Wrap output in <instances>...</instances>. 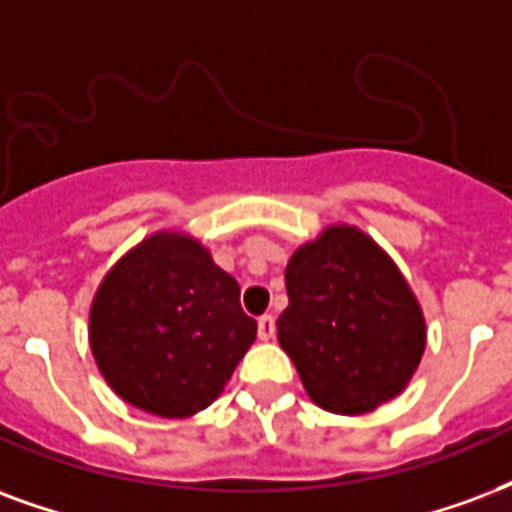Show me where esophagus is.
Returning a JSON list of instances; mask_svg holds the SVG:
<instances>
[{
    "instance_id": "1",
    "label": "esophagus",
    "mask_w": 512,
    "mask_h": 512,
    "mask_svg": "<svg viewBox=\"0 0 512 512\" xmlns=\"http://www.w3.org/2000/svg\"><path fill=\"white\" fill-rule=\"evenodd\" d=\"M276 333V323L271 314H263V317H257V336L263 339V342H268V339H274Z\"/></svg>"
}]
</instances>
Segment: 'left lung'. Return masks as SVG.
I'll return each instance as SVG.
<instances>
[{
  "label": "left lung",
  "mask_w": 512,
  "mask_h": 512,
  "mask_svg": "<svg viewBox=\"0 0 512 512\" xmlns=\"http://www.w3.org/2000/svg\"><path fill=\"white\" fill-rule=\"evenodd\" d=\"M290 304L276 320L309 399L363 415L399 396L426 350L418 298L391 257L352 225L325 227L285 271Z\"/></svg>",
  "instance_id": "left-lung-1"
}]
</instances>
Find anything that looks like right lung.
I'll use <instances>...</instances> for the list:
<instances>
[{
  "label": "right lung",
  "mask_w": 512,
  "mask_h": 512,
  "mask_svg": "<svg viewBox=\"0 0 512 512\" xmlns=\"http://www.w3.org/2000/svg\"><path fill=\"white\" fill-rule=\"evenodd\" d=\"M241 287L206 246L162 230L102 279L89 312L97 369L121 399L160 418L206 410L252 347Z\"/></svg>",
  "instance_id": "add662e5"
}]
</instances>
